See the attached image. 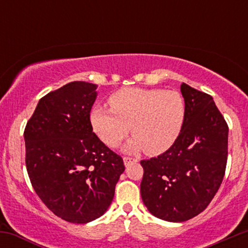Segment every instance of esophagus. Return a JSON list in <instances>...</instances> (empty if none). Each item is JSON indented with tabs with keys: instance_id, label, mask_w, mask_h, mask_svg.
<instances>
[{
	"instance_id": "34e87169",
	"label": "esophagus",
	"mask_w": 248,
	"mask_h": 248,
	"mask_svg": "<svg viewBox=\"0 0 248 248\" xmlns=\"http://www.w3.org/2000/svg\"><path fill=\"white\" fill-rule=\"evenodd\" d=\"M124 166H128V164L133 163V162H138V160H136V158L129 157V156H124Z\"/></svg>"
}]
</instances>
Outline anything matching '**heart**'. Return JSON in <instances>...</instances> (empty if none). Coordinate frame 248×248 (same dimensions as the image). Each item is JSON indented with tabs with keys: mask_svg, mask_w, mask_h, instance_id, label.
Returning a JSON list of instances; mask_svg holds the SVG:
<instances>
[{
	"mask_svg": "<svg viewBox=\"0 0 248 248\" xmlns=\"http://www.w3.org/2000/svg\"><path fill=\"white\" fill-rule=\"evenodd\" d=\"M110 109L94 105L90 112L91 126L99 139L116 147L132 130L126 152L143 150L149 155L167 152L183 129L186 106L177 91L126 87L109 95Z\"/></svg>",
	"mask_w": 248,
	"mask_h": 248,
	"instance_id": "heart-1",
	"label": "heart"
}]
</instances>
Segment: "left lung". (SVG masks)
Returning <instances> with one entry per match:
<instances>
[{
	"instance_id": "1",
	"label": "left lung",
	"mask_w": 248,
	"mask_h": 248,
	"mask_svg": "<svg viewBox=\"0 0 248 248\" xmlns=\"http://www.w3.org/2000/svg\"><path fill=\"white\" fill-rule=\"evenodd\" d=\"M181 92L186 106L183 129L166 153L141 161V197L155 217L189 220L203 212L223 182L229 126L212 96L186 84Z\"/></svg>"
}]
</instances>
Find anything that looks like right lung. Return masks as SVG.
I'll list each match as a JSON object with an SVG mask.
<instances>
[{
  "label": "right lung",
  "instance_id": "obj_1",
  "mask_svg": "<svg viewBox=\"0 0 248 248\" xmlns=\"http://www.w3.org/2000/svg\"><path fill=\"white\" fill-rule=\"evenodd\" d=\"M96 85L73 81L39 100L24 129L25 166L38 197L57 217L85 224L105 213L124 172L120 155L93 132Z\"/></svg>",
  "mask_w": 248,
  "mask_h": 248
}]
</instances>
